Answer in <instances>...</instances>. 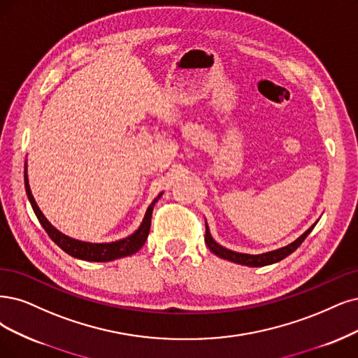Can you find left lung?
<instances>
[{"mask_svg": "<svg viewBox=\"0 0 358 358\" xmlns=\"http://www.w3.org/2000/svg\"><path fill=\"white\" fill-rule=\"evenodd\" d=\"M315 224L317 222H314L313 226L302 236H299L295 242H292L285 248L275 249V250H271V252H266V254H261V255H249V254L234 252V250L226 249L224 246L218 245L213 239V237H210L208 226H206V231H205V242H206V246L209 248L210 252L215 254L217 257H220L222 259H227V261H231V262H236V264H242V266H248V267H264V266H270V264H274V262H279L283 258H286L287 255L292 254L294 250L298 249L299 245L307 239V236L311 233V230L314 229Z\"/></svg>", "mask_w": 358, "mask_h": 358, "instance_id": "obj_1", "label": "left lung"}]
</instances>
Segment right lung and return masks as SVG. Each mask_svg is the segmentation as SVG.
<instances>
[{"label": "right lung", "instance_id": "right-lung-1", "mask_svg": "<svg viewBox=\"0 0 358 358\" xmlns=\"http://www.w3.org/2000/svg\"><path fill=\"white\" fill-rule=\"evenodd\" d=\"M24 189L26 194H28V199L32 205L34 213L38 218V221L41 222V226L50 236V239L55 242L59 248H62L66 254H69L75 258L84 259V261H94V262H108L113 261L117 258H124L128 255L136 254L137 250L144 245V242L148 241V236L150 231V224H152V213H153V206L159 201V197L162 196V193L159 194L156 199L150 203V206L145 210V215L143 218L141 226L136 233H132L131 236L125 237L122 241L112 242V243H88V242H81V241H75L72 237L64 236L59 230L51 226L48 220L44 217V214L39 210L34 196L31 193L29 187V181H28V174H26V164H24Z\"/></svg>", "mask_w": 358, "mask_h": 358}]
</instances>
